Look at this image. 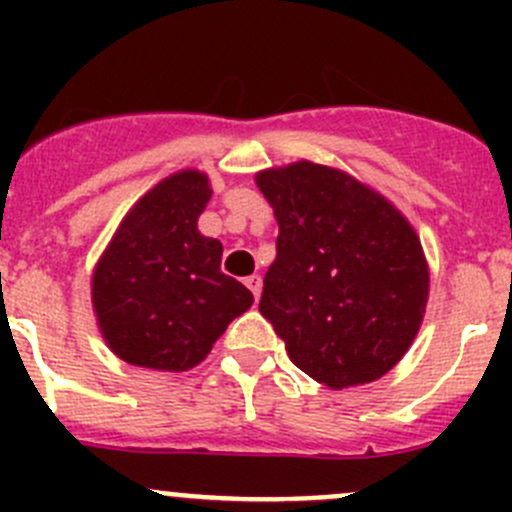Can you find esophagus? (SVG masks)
<instances>
[{
  "label": "esophagus",
  "instance_id": "1",
  "mask_svg": "<svg viewBox=\"0 0 512 512\" xmlns=\"http://www.w3.org/2000/svg\"><path fill=\"white\" fill-rule=\"evenodd\" d=\"M245 285L250 287V292L255 294V299L260 297V292H262V277H260V275H250V277H245Z\"/></svg>",
  "mask_w": 512,
  "mask_h": 512
}]
</instances>
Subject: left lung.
Instances as JSON below:
<instances>
[{
  "label": "left lung",
  "mask_w": 512,
  "mask_h": 512,
  "mask_svg": "<svg viewBox=\"0 0 512 512\" xmlns=\"http://www.w3.org/2000/svg\"><path fill=\"white\" fill-rule=\"evenodd\" d=\"M257 185L280 225L260 314L292 364L329 389L384 376L426 312L414 227L352 175L309 160L265 170Z\"/></svg>",
  "instance_id": "left-lung-1"
}]
</instances>
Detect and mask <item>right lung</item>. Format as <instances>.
<instances>
[{
    "label": "right lung",
    "instance_id": "right-lung-1",
    "mask_svg": "<svg viewBox=\"0 0 512 512\" xmlns=\"http://www.w3.org/2000/svg\"><path fill=\"white\" fill-rule=\"evenodd\" d=\"M210 195L198 170L170 175L133 205L98 262V327L128 364L193 369L250 309V289L220 270L223 245L198 232Z\"/></svg>",
    "mask_w": 512,
    "mask_h": 512
}]
</instances>
